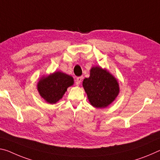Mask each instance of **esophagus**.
Returning <instances> with one entry per match:
<instances>
[{
	"label": "esophagus",
	"instance_id": "esophagus-1",
	"mask_svg": "<svg viewBox=\"0 0 160 160\" xmlns=\"http://www.w3.org/2000/svg\"><path fill=\"white\" fill-rule=\"evenodd\" d=\"M82 77H78L76 78V85H79L81 83V82H82Z\"/></svg>",
	"mask_w": 160,
	"mask_h": 160
}]
</instances>
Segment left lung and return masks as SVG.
Here are the masks:
<instances>
[{
  "instance_id": "left-lung-1",
  "label": "left lung",
  "mask_w": 160,
  "mask_h": 160,
  "mask_svg": "<svg viewBox=\"0 0 160 160\" xmlns=\"http://www.w3.org/2000/svg\"><path fill=\"white\" fill-rule=\"evenodd\" d=\"M90 104L96 108L108 107L120 92L118 80L105 68L92 67L90 77L82 82Z\"/></svg>"
}]
</instances>
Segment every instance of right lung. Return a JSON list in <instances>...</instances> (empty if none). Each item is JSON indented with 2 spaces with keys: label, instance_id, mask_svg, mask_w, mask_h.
Returning a JSON list of instances; mask_svg holds the SVG:
<instances>
[{
  "label": "right lung",
  "instance_id": "obj_1",
  "mask_svg": "<svg viewBox=\"0 0 160 160\" xmlns=\"http://www.w3.org/2000/svg\"><path fill=\"white\" fill-rule=\"evenodd\" d=\"M73 84L74 79L72 76L56 71L40 78L37 84V90L40 97L48 103L55 104Z\"/></svg>",
  "mask_w": 160,
  "mask_h": 160
}]
</instances>
